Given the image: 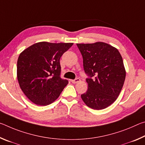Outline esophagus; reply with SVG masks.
Returning a JSON list of instances; mask_svg holds the SVG:
<instances>
[{
  "mask_svg": "<svg viewBox=\"0 0 145 145\" xmlns=\"http://www.w3.org/2000/svg\"><path fill=\"white\" fill-rule=\"evenodd\" d=\"M80 78H75V80H71V82H72L73 84H76V83H77V82H80Z\"/></svg>",
  "mask_w": 145,
  "mask_h": 145,
  "instance_id": "34e87169",
  "label": "esophagus"
}]
</instances>
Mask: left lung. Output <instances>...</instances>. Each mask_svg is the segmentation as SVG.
<instances>
[{
  "mask_svg": "<svg viewBox=\"0 0 145 145\" xmlns=\"http://www.w3.org/2000/svg\"><path fill=\"white\" fill-rule=\"evenodd\" d=\"M83 58L88 90L81 99L88 107L101 110L118 97L126 76L122 57L116 48L104 42L77 43ZM93 78V79L91 78Z\"/></svg>",
  "mask_w": 145,
  "mask_h": 145,
  "instance_id": "left-lung-1",
  "label": "left lung"
}]
</instances>
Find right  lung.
I'll use <instances>...</instances> for the list:
<instances>
[{"label": "right lung", "instance_id": "obj_1", "mask_svg": "<svg viewBox=\"0 0 145 145\" xmlns=\"http://www.w3.org/2000/svg\"><path fill=\"white\" fill-rule=\"evenodd\" d=\"M73 43H34L20 54L17 79L20 87L32 102L45 106L59 97L67 80L60 77V58Z\"/></svg>", "mask_w": 145, "mask_h": 145}]
</instances>
